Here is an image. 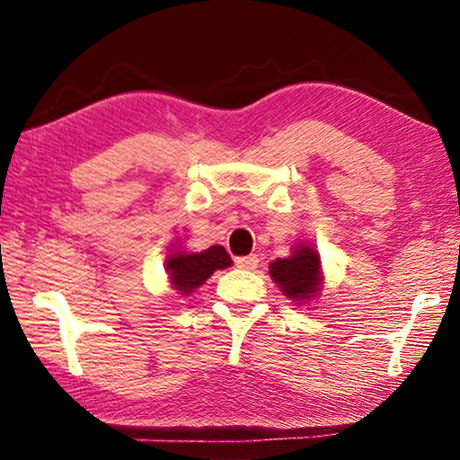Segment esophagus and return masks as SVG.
I'll return each mask as SVG.
<instances>
[{
    "instance_id": "esophagus-1",
    "label": "esophagus",
    "mask_w": 460,
    "mask_h": 460,
    "mask_svg": "<svg viewBox=\"0 0 460 460\" xmlns=\"http://www.w3.org/2000/svg\"><path fill=\"white\" fill-rule=\"evenodd\" d=\"M258 255H243V258H237L235 260V266L241 270H255L258 268Z\"/></svg>"
}]
</instances>
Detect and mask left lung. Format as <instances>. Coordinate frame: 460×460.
Returning <instances> with one entry per match:
<instances>
[{
  "label": "left lung",
  "mask_w": 460,
  "mask_h": 460,
  "mask_svg": "<svg viewBox=\"0 0 460 460\" xmlns=\"http://www.w3.org/2000/svg\"><path fill=\"white\" fill-rule=\"evenodd\" d=\"M318 253L314 249L302 245L286 260H276L270 266V276L282 288L290 300H306L314 296L321 286V271H318Z\"/></svg>",
  "instance_id": "obj_1"
}]
</instances>
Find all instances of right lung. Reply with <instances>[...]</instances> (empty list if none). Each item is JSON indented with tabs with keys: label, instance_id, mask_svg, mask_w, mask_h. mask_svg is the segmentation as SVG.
Returning a JSON list of instances; mask_svg holds the SVG:
<instances>
[{
	"label": "right lung",
	"instance_id": "right-lung-1",
	"mask_svg": "<svg viewBox=\"0 0 460 460\" xmlns=\"http://www.w3.org/2000/svg\"><path fill=\"white\" fill-rule=\"evenodd\" d=\"M231 263L225 247L213 245L200 253H172L166 260V268L176 290L182 296H189L194 288L205 284V279L213 276V271L229 268Z\"/></svg>",
	"mask_w": 460,
	"mask_h": 460
}]
</instances>
